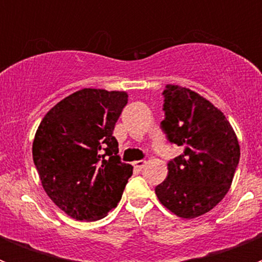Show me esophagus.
<instances>
[{
  "instance_id": "obj_1",
  "label": "esophagus",
  "mask_w": 262,
  "mask_h": 262,
  "mask_svg": "<svg viewBox=\"0 0 262 262\" xmlns=\"http://www.w3.org/2000/svg\"><path fill=\"white\" fill-rule=\"evenodd\" d=\"M145 164L147 163H145L144 160H139V161H135V163H134V166H135L138 170H142V169L145 166Z\"/></svg>"
}]
</instances>
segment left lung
I'll return each instance as SVG.
<instances>
[{"instance_id":"1","label":"left lung","mask_w":262,"mask_h":262,"mask_svg":"<svg viewBox=\"0 0 262 262\" xmlns=\"http://www.w3.org/2000/svg\"><path fill=\"white\" fill-rule=\"evenodd\" d=\"M161 128L184 152L168 163V177L155 191L169 211L193 219L209 212L230 190L240 147L230 122L200 94L178 85L163 92Z\"/></svg>"}]
</instances>
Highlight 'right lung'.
Here are the masks:
<instances>
[{
	"label": "right lung",
	"mask_w": 262,
	"mask_h": 262,
	"mask_svg": "<svg viewBox=\"0 0 262 262\" xmlns=\"http://www.w3.org/2000/svg\"><path fill=\"white\" fill-rule=\"evenodd\" d=\"M127 101L126 92L81 89L53 106L36 129L32 159L43 189L73 219L105 217L133 176L113 136Z\"/></svg>",
	"instance_id": "add662e5"
}]
</instances>
